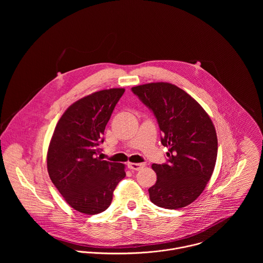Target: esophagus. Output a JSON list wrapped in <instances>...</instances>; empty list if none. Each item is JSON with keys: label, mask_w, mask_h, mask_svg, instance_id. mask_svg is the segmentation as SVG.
I'll return each mask as SVG.
<instances>
[{"label": "esophagus", "mask_w": 263, "mask_h": 263, "mask_svg": "<svg viewBox=\"0 0 263 263\" xmlns=\"http://www.w3.org/2000/svg\"><path fill=\"white\" fill-rule=\"evenodd\" d=\"M145 166L144 163H132V162H128L127 163V167L132 170H136V171H139L141 169H143Z\"/></svg>", "instance_id": "34e87169"}]
</instances>
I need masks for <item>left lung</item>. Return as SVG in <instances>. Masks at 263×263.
Wrapping results in <instances>:
<instances>
[{"label": "left lung", "mask_w": 263, "mask_h": 263, "mask_svg": "<svg viewBox=\"0 0 263 263\" xmlns=\"http://www.w3.org/2000/svg\"><path fill=\"white\" fill-rule=\"evenodd\" d=\"M132 91L156 116L161 143L168 148L167 163L152 165L157 181L149 188L151 201L169 210L184 208L201 194L214 172V123L196 100L173 84L149 83Z\"/></svg>", "instance_id": "1"}]
</instances>
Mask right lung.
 I'll use <instances>...</instances> for the list:
<instances>
[{"label":"right lung","instance_id":"1","mask_svg":"<svg viewBox=\"0 0 263 263\" xmlns=\"http://www.w3.org/2000/svg\"><path fill=\"white\" fill-rule=\"evenodd\" d=\"M123 93V88H113L79 99L62 115L50 140L49 177L65 200L82 214L104 212L116 185L125 177L123 164L96 157L105 126Z\"/></svg>","mask_w":263,"mask_h":263}]
</instances>
